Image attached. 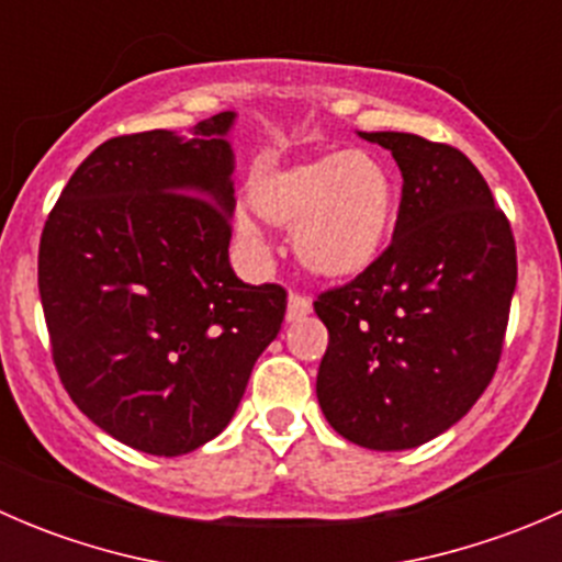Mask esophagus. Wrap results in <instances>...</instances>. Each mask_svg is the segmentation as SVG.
I'll return each instance as SVG.
<instances>
[{
    "mask_svg": "<svg viewBox=\"0 0 562 562\" xmlns=\"http://www.w3.org/2000/svg\"><path fill=\"white\" fill-rule=\"evenodd\" d=\"M310 313H313V304H310L304 296H299V293H291V299H288L285 321H288V323L304 321V317H307Z\"/></svg>",
    "mask_w": 562,
    "mask_h": 562,
    "instance_id": "esophagus-1",
    "label": "esophagus"
}]
</instances>
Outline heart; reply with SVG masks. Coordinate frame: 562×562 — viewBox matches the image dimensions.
I'll list each match as a JSON object with an SVG mask.
<instances>
[{"label":"heart","mask_w":562,"mask_h":562,"mask_svg":"<svg viewBox=\"0 0 562 562\" xmlns=\"http://www.w3.org/2000/svg\"><path fill=\"white\" fill-rule=\"evenodd\" d=\"M249 201L266 223L293 228V255L310 274L353 280L386 252L400 190L386 160L342 149L255 173ZM236 234L258 245L252 214H236Z\"/></svg>","instance_id":"obj_1"}]
</instances>
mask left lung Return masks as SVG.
I'll return each mask as SVG.
<instances>
[{
  "label": "left lung",
  "instance_id": "left-lung-1",
  "mask_svg": "<svg viewBox=\"0 0 562 562\" xmlns=\"http://www.w3.org/2000/svg\"><path fill=\"white\" fill-rule=\"evenodd\" d=\"M402 171L394 241L350 285L317 296L328 328L317 402L334 432L405 451L454 427L503 350L517 247L479 168L411 133H359Z\"/></svg>",
  "mask_w": 562,
  "mask_h": 562
}]
</instances>
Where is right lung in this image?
<instances>
[{
	"label": "right lung",
	"mask_w": 562,
	"mask_h": 562,
	"mask_svg": "<svg viewBox=\"0 0 562 562\" xmlns=\"http://www.w3.org/2000/svg\"><path fill=\"white\" fill-rule=\"evenodd\" d=\"M234 111L190 135L105 140L70 176L40 239L37 285L70 400L130 449L181 457L217 438L285 291L228 260Z\"/></svg>",
	"instance_id": "add662e5"
}]
</instances>
